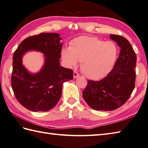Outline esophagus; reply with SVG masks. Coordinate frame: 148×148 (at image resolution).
<instances>
[{"label": "esophagus", "mask_w": 148, "mask_h": 148, "mask_svg": "<svg viewBox=\"0 0 148 148\" xmlns=\"http://www.w3.org/2000/svg\"><path fill=\"white\" fill-rule=\"evenodd\" d=\"M78 76H79V74L78 73V72L77 71H73V78H76Z\"/></svg>", "instance_id": "esophagus-1"}]
</instances>
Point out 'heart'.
I'll return each mask as SVG.
<instances>
[{
  "instance_id": "b5f03b06",
  "label": "heart",
  "mask_w": 148,
  "mask_h": 148,
  "mask_svg": "<svg viewBox=\"0 0 148 148\" xmlns=\"http://www.w3.org/2000/svg\"><path fill=\"white\" fill-rule=\"evenodd\" d=\"M118 49L112 41L83 36L71 41L70 47L62 50L63 61L68 67L75 66L81 61L83 73L91 79L98 80L105 77L115 64Z\"/></svg>"
}]
</instances>
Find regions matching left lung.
<instances>
[{
	"mask_svg": "<svg viewBox=\"0 0 148 148\" xmlns=\"http://www.w3.org/2000/svg\"><path fill=\"white\" fill-rule=\"evenodd\" d=\"M110 38L121 48L115 65L103 79L88 80L82 92L87 105L96 110H113L122 106L135 87L137 57L134 50L123 36L110 34Z\"/></svg>",
	"mask_w": 148,
	"mask_h": 148,
	"instance_id": "1",
	"label": "left lung"
}]
</instances>
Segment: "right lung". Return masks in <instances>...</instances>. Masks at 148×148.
I'll return each instance as SVG.
<instances>
[{
	"label": "right lung",
	"instance_id": "add662e5",
	"mask_svg": "<svg viewBox=\"0 0 148 148\" xmlns=\"http://www.w3.org/2000/svg\"><path fill=\"white\" fill-rule=\"evenodd\" d=\"M57 33H41L22 41L14 52L11 87L15 97L27 109L48 111L61 98L62 84L73 78L71 69L60 66L62 43ZM30 50L44 54L45 63L36 74L30 73L22 64V57Z\"/></svg>",
	"mask_w": 148,
	"mask_h": 148
}]
</instances>
